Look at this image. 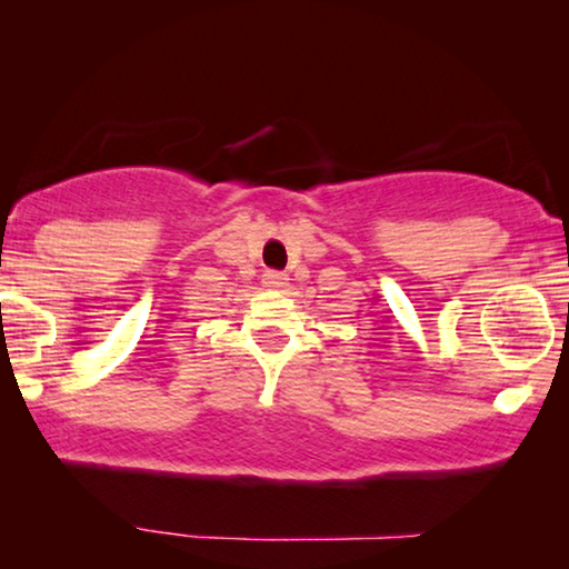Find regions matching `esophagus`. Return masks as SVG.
<instances>
[{
	"label": "esophagus",
	"mask_w": 569,
	"mask_h": 569,
	"mask_svg": "<svg viewBox=\"0 0 569 569\" xmlns=\"http://www.w3.org/2000/svg\"><path fill=\"white\" fill-rule=\"evenodd\" d=\"M263 286L271 288V291H286L288 276L281 271H266L263 273Z\"/></svg>",
	"instance_id": "obj_1"
}]
</instances>
